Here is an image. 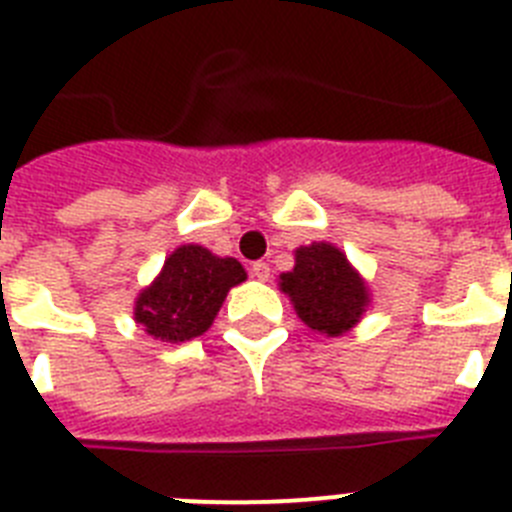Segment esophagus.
<instances>
[{
    "label": "esophagus",
    "instance_id": "esophagus-1",
    "mask_svg": "<svg viewBox=\"0 0 512 512\" xmlns=\"http://www.w3.org/2000/svg\"><path fill=\"white\" fill-rule=\"evenodd\" d=\"M269 264H266V261H256V264L251 266V277H256L259 279V282H266V279H269Z\"/></svg>",
    "mask_w": 512,
    "mask_h": 512
}]
</instances>
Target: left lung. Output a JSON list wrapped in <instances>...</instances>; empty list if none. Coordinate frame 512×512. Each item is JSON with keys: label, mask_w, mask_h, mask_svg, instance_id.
<instances>
[{"label": "left lung", "mask_w": 512, "mask_h": 512, "mask_svg": "<svg viewBox=\"0 0 512 512\" xmlns=\"http://www.w3.org/2000/svg\"><path fill=\"white\" fill-rule=\"evenodd\" d=\"M295 269L282 274L284 289L302 323L312 330L341 336L354 328L366 302V287L341 251L330 243L297 248Z\"/></svg>", "instance_id": "8db88e82"}]
</instances>
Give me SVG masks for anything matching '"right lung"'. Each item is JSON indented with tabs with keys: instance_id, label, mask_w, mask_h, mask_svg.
<instances>
[{
	"instance_id": "add662e5",
	"label": "right lung",
	"mask_w": 512,
	"mask_h": 512,
	"mask_svg": "<svg viewBox=\"0 0 512 512\" xmlns=\"http://www.w3.org/2000/svg\"><path fill=\"white\" fill-rule=\"evenodd\" d=\"M243 279L246 271L235 259H217L202 246L176 248L156 282L138 297L135 320L161 341L197 338L212 325L228 289Z\"/></svg>"
}]
</instances>
